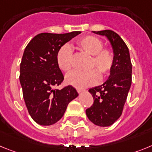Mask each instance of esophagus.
<instances>
[{
	"instance_id": "esophagus-1",
	"label": "esophagus",
	"mask_w": 152,
	"mask_h": 152,
	"mask_svg": "<svg viewBox=\"0 0 152 152\" xmlns=\"http://www.w3.org/2000/svg\"><path fill=\"white\" fill-rule=\"evenodd\" d=\"M83 89H77V92H79V93H80H80H82V92H83Z\"/></svg>"
}]
</instances>
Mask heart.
<instances>
[{
  "label": "heart",
  "mask_w": 152,
  "mask_h": 152,
  "mask_svg": "<svg viewBox=\"0 0 152 152\" xmlns=\"http://www.w3.org/2000/svg\"><path fill=\"white\" fill-rule=\"evenodd\" d=\"M77 47L83 52L92 56L89 69H96L88 72H69L66 76V83L77 89L94 86L110 72L114 64V54L109 49L103 48V42L94 36H86L76 42ZM72 51L67 45L60 49L56 55V63L63 72H68L72 67Z\"/></svg>",
  "instance_id": "obj_1"
}]
</instances>
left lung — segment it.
I'll list each match as a JSON object with an SVG mask.
<instances>
[{
	"mask_svg": "<svg viewBox=\"0 0 152 152\" xmlns=\"http://www.w3.org/2000/svg\"><path fill=\"white\" fill-rule=\"evenodd\" d=\"M107 38L114 54V64L108 80L89 90L94 102L86 110L89 120L101 127H107L118 120L132 84V66L129 48L123 39L110 30L92 31Z\"/></svg>",
	"mask_w": 152,
	"mask_h": 152,
	"instance_id": "1",
	"label": "left lung"
}]
</instances>
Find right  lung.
Here are the masks:
<instances>
[{
    "label": "right lung",
    "mask_w": 152,
    "mask_h": 152,
    "mask_svg": "<svg viewBox=\"0 0 152 152\" xmlns=\"http://www.w3.org/2000/svg\"><path fill=\"white\" fill-rule=\"evenodd\" d=\"M80 34V31L63 34L42 33L34 37L25 48L20 68V83L29 114L39 125L57 122L68 104L79 96L72 86L62 89L54 87L64 80L56 63L58 51Z\"/></svg>",
    "instance_id": "add662e5"
}]
</instances>
